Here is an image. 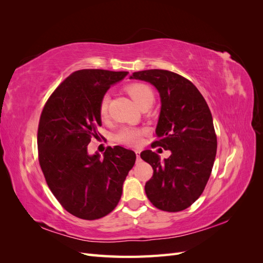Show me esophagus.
Segmentation results:
<instances>
[{"label":"esophagus","mask_w":263,"mask_h":263,"mask_svg":"<svg viewBox=\"0 0 263 263\" xmlns=\"http://www.w3.org/2000/svg\"><path fill=\"white\" fill-rule=\"evenodd\" d=\"M136 157H137V161L140 160V153L139 151H136Z\"/></svg>","instance_id":"obj_1"}]
</instances>
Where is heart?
<instances>
[{"label": "heart", "mask_w": 263, "mask_h": 263, "mask_svg": "<svg viewBox=\"0 0 263 263\" xmlns=\"http://www.w3.org/2000/svg\"><path fill=\"white\" fill-rule=\"evenodd\" d=\"M127 92L132 97V99L136 102V104L140 107L145 103L153 101L154 102V92L150 87L144 83H133L126 87ZM108 95H103L99 103V115L102 119H106L108 115ZM146 134V129L137 128V127L126 126L118 130L116 134V140L123 145L129 147H138L142 142V136Z\"/></svg>", "instance_id": "obj_1"}]
</instances>
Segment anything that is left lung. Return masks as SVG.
Instances as JSON below:
<instances>
[{"label":"left lung","mask_w":263,"mask_h":263,"mask_svg":"<svg viewBox=\"0 0 263 263\" xmlns=\"http://www.w3.org/2000/svg\"><path fill=\"white\" fill-rule=\"evenodd\" d=\"M130 79L151 83L160 94L158 138L151 147L171 150L163 161L151 150L140 154L154 169L145 185L147 197L161 211L185 210L203 193L216 157L217 137L210 107L192 82L171 71H138Z\"/></svg>","instance_id":"left-lung-1"}]
</instances>
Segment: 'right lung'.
Returning a JSON list of instances; mask_svg holds the SVG:
<instances>
[{
	"label": "right lung",
	"instance_id": "1",
	"mask_svg": "<svg viewBox=\"0 0 263 263\" xmlns=\"http://www.w3.org/2000/svg\"><path fill=\"white\" fill-rule=\"evenodd\" d=\"M126 71L83 69L71 73L46 102L37 133L38 160L47 184L73 216H106L121 200L123 183L136 160L134 151L107 147L101 158L87 145L99 138V103Z\"/></svg>",
	"mask_w": 263,
	"mask_h": 263
}]
</instances>
